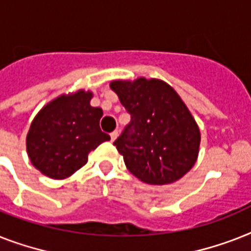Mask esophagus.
Segmentation results:
<instances>
[{
	"label": "esophagus",
	"mask_w": 251,
	"mask_h": 251,
	"mask_svg": "<svg viewBox=\"0 0 251 251\" xmlns=\"http://www.w3.org/2000/svg\"><path fill=\"white\" fill-rule=\"evenodd\" d=\"M109 135H111V140H112V142H113V140H115L116 138L119 136V131H117V130H115V131H112L111 134H109Z\"/></svg>",
	"instance_id": "obj_1"
}]
</instances>
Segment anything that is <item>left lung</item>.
<instances>
[{
  "label": "left lung",
  "instance_id": "obj_1",
  "mask_svg": "<svg viewBox=\"0 0 251 251\" xmlns=\"http://www.w3.org/2000/svg\"><path fill=\"white\" fill-rule=\"evenodd\" d=\"M130 113L113 146L129 172L148 184H169L189 172L199 154L200 130L176 91L161 79L113 81Z\"/></svg>",
  "mask_w": 251,
  "mask_h": 251
}]
</instances>
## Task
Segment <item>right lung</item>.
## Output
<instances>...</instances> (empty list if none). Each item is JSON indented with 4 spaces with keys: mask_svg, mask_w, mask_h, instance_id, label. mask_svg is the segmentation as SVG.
<instances>
[{
    "mask_svg": "<svg viewBox=\"0 0 251 251\" xmlns=\"http://www.w3.org/2000/svg\"><path fill=\"white\" fill-rule=\"evenodd\" d=\"M91 93L62 95L45 105L30 125L26 151L30 162L42 174L63 179L87 162L91 151L109 135L99 126L103 111L91 107Z\"/></svg>",
    "mask_w": 251,
    "mask_h": 251,
    "instance_id": "right-lung-1",
    "label": "right lung"
}]
</instances>
